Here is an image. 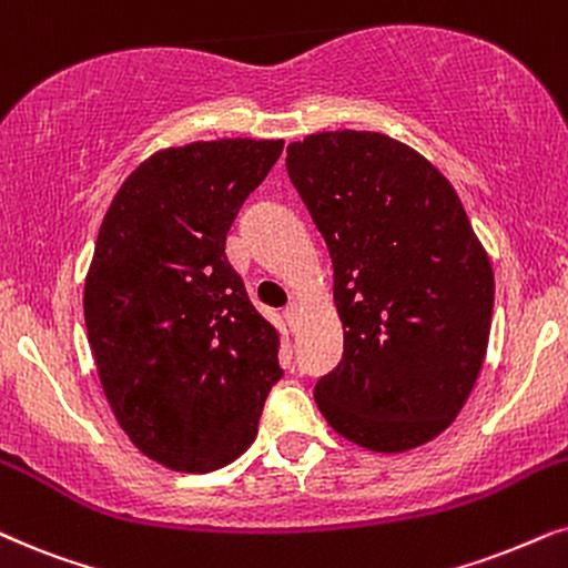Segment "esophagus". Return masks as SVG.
Here are the masks:
<instances>
[{"label":"esophagus","mask_w":568,"mask_h":568,"mask_svg":"<svg viewBox=\"0 0 568 568\" xmlns=\"http://www.w3.org/2000/svg\"><path fill=\"white\" fill-rule=\"evenodd\" d=\"M284 315H286V321H290V326H292V328L297 326L300 318H302V305H300V302H297V300L290 302V305H286Z\"/></svg>","instance_id":"esophagus-1"}]
</instances>
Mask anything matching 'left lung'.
<instances>
[{"label": "left lung", "mask_w": 568, "mask_h": 568, "mask_svg": "<svg viewBox=\"0 0 568 568\" xmlns=\"http://www.w3.org/2000/svg\"><path fill=\"white\" fill-rule=\"evenodd\" d=\"M286 172L326 240L344 328L321 415L352 444L399 454L428 444L473 394L488 352L493 268L452 182L399 140L315 132Z\"/></svg>", "instance_id": "8db88e82"}]
</instances>
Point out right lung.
<instances>
[{
    "label": "right lung",
    "mask_w": 568,
    "mask_h": 568,
    "mask_svg": "<svg viewBox=\"0 0 568 568\" xmlns=\"http://www.w3.org/2000/svg\"><path fill=\"white\" fill-rule=\"evenodd\" d=\"M284 140L156 151L116 190L85 276L95 371L120 428L174 473H213L255 440L282 378L278 331L224 245Z\"/></svg>",
    "instance_id": "1"
}]
</instances>
